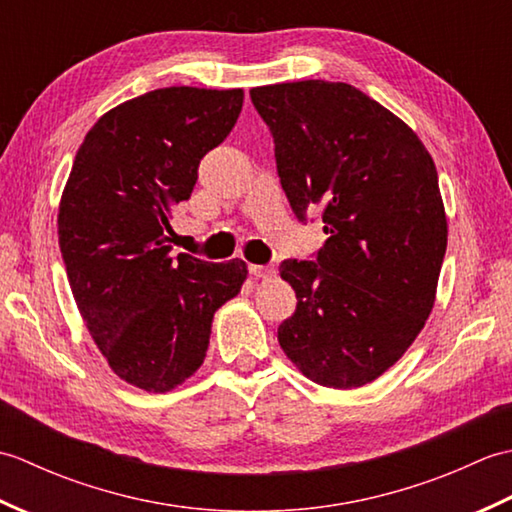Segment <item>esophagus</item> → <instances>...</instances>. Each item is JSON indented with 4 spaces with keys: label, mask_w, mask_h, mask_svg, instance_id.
I'll use <instances>...</instances> for the list:
<instances>
[{
    "label": "esophagus",
    "mask_w": 512,
    "mask_h": 512,
    "mask_svg": "<svg viewBox=\"0 0 512 512\" xmlns=\"http://www.w3.org/2000/svg\"><path fill=\"white\" fill-rule=\"evenodd\" d=\"M248 270H250V275L257 277V279H270V277L275 275V270L270 268V266H257V264H250V266H248Z\"/></svg>",
    "instance_id": "1"
}]
</instances>
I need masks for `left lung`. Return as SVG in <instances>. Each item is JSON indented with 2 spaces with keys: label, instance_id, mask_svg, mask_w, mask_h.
I'll return each mask as SVG.
<instances>
[{
  "label": "left lung",
  "instance_id": "8db88e82",
  "mask_svg": "<svg viewBox=\"0 0 512 512\" xmlns=\"http://www.w3.org/2000/svg\"><path fill=\"white\" fill-rule=\"evenodd\" d=\"M270 127L277 171L299 220L323 209L317 262L286 259L297 310L277 339L312 383L354 389L396 365L436 303L447 213L416 132L347 83L250 90Z\"/></svg>",
  "mask_w": 512,
  "mask_h": 512
}]
</instances>
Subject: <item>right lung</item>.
Wrapping results in <instances>:
<instances>
[{"label": "right lung", "instance_id": "1", "mask_svg": "<svg viewBox=\"0 0 512 512\" xmlns=\"http://www.w3.org/2000/svg\"><path fill=\"white\" fill-rule=\"evenodd\" d=\"M244 90L178 85L105 112L59 202V248L81 317L118 378L165 394L198 372L213 314L242 290V259L171 255V213L231 134Z\"/></svg>", "mask_w": 512, "mask_h": 512}]
</instances>
